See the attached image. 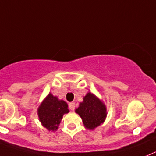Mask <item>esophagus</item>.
Masks as SVG:
<instances>
[{
	"label": "esophagus",
	"mask_w": 156,
	"mask_h": 156,
	"mask_svg": "<svg viewBox=\"0 0 156 156\" xmlns=\"http://www.w3.org/2000/svg\"><path fill=\"white\" fill-rule=\"evenodd\" d=\"M69 109L70 111H74L75 109V103L74 102H71L69 103Z\"/></svg>",
	"instance_id": "34e87169"
}]
</instances>
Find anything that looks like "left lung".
I'll return each instance as SVG.
<instances>
[{
	"label": "left lung",
	"instance_id": "left-lung-1",
	"mask_svg": "<svg viewBox=\"0 0 156 156\" xmlns=\"http://www.w3.org/2000/svg\"><path fill=\"white\" fill-rule=\"evenodd\" d=\"M75 111L82 118L85 126L92 130L104 122L107 116L105 105L90 92L85 96Z\"/></svg>",
	"mask_w": 156,
	"mask_h": 156
}]
</instances>
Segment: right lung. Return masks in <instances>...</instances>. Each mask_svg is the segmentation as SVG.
Instances as JSON below:
<instances>
[{
    "label": "right lung",
    "mask_w": 156,
    "mask_h": 156,
    "mask_svg": "<svg viewBox=\"0 0 156 156\" xmlns=\"http://www.w3.org/2000/svg\"><path fill=\"white\" fill-rule=\"evenodd\" d=\"M68 112L66 102L49 94L38 108L39 119L49 131H56L63 115Z\"/></svg>",
    "instance_id": "add662e5"
}]
</instances>
